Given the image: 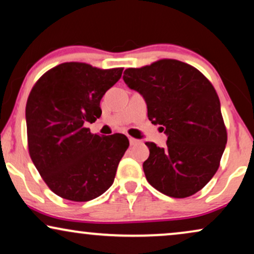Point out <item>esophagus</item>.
Masks as SVG:
<instances>
[{
    "instance_id": "esophagus-1",
    "label": "esophagus",
    "mask_w": 254,
    "mask_h": 254,
    "mask_svg": "<svg viewBox=\"0 0 254 254\" xmlns=\"http://www.w3.org/2000/svg\"><path fill=\"white\" fill-rule=\"evenodd\" d=\"M129 143H130V145H136L137 143H140V141L136 140V138H134V137H129Z\"/></svg>"
}]
</instances>
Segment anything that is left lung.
I'll list each match as a JSON object with an SVG mask.
<instances>
[{"label":"left lung","instance_id":"1","mask_svg":"<svg viewBox=\"0 0 254 254\" xmlns=\"http://www.w3.org/2000/svg\"><path fill=\"white\" fill-rule=\"evenodd\" d=\"M124 81L143 96L149 120L168 135L165 148L145 142L148 183L178 199L199 192L216 173L228 140L213 84L193 65L173 59L128 68Z\"/></svg>","mask_w":254,"mask_h":254}]
</instances>
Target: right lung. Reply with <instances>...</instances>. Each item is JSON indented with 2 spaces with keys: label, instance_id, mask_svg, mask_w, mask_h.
Listing matches in <instances>:
<instances>
[{
  "label": "right lung",
  "instance_id": "add662e5",
  "mask_svg": "<svg viewBox=\"0 0 254 254\" xmlns=\"http://www.w3.org/2000/svg\"><path fill=\"white\" fill-rule=\"evenodd\" d=\"M124 68L64 62L36 82L25 116L29 154L51 190L85 202L110 189L129 141L124 134H92L86 123L102 116L100 100Z\"/></svg>",
  "mask_w": 254,
  "mask_h": 254
}]
</instances>
